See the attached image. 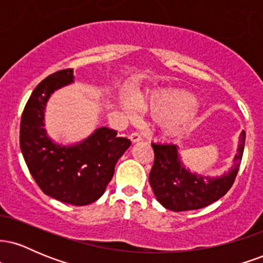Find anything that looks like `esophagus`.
<instances>
[{"label": "esophagus", "mask_w": 263, "mask_h": 263, "mask_svg": "<svg viewBox=\"0 0 263 263\" xmlns=\"http://www.w3.org/2000/svg\"><path fill=\"white\" fill-rule=\"evenodd\" d=\"M129 140H131L132 143H136V142L141 141V135L137 134V132H134V134L129 135Z\"/></svg>", "instance_id": "34e87169"}]
</instances>
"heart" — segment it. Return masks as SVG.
<instances>
[{
  "label": "heart",
  "mask_w": 263,
  "mask_h": 263,
  "mask_svg": "<svg viewBox=\"0 0 263 263\" xmlns=\"http://www.w3.org/2000/svg\"><path fill=\"white\" fill-rule=\"evenodd\" d=\"M137 104L142 110L162 119V129L167 136L182 134L197 119L195 98L186 91H158L152 93L148 99H138ZM122 105L129 115L135 114V106L131 101L125 100Z\"/></svg>",
  "instance_id": "heart-1"
}]
</instances>
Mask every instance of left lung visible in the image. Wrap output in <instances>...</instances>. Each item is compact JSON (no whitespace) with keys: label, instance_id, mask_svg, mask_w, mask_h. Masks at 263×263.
Segmentation results:
<instances>
[{"label":"left lung","instance_id":"1","mask_svg":"<svg viewBox=\"0 0 263 263\" xmlns=\"http://www.w3.org/2000/svg\"><path fill=\"white\" fill-rule=\"evenodd\" d=\"M245 137L242 131L234 164L220 177H205L185 168L176 144L152 143L155 163L149 173V184L157 200L168 210L188 211L201 209L224 197L237 176Z\"/></svg>","mask_w":263,"mask_h":263}]
</instances>
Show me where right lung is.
<instances>
[{"mask_svg": "<svg viewBox=\"0 0 263 263\" xmlns=\"http://www.w3.org/2000/svg\"><path fill=\"white\" fill-rule=\"evenodd\" d=\"M73 69L59 70L38 84L21 119L20 146L35 183L44 194L62 203L91 204L104 194L115 165L131 141L117 131L96 128L78 143H55L44 128V111L50 95L74 83Z\"/></svg>", "mask_w": 263, "mask_h": 263, "instance_id": "right-lung-1", "label": "right lung"}]
</instances>
